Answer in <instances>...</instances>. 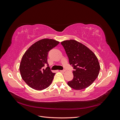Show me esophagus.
<instances>
[{
	"instance_id": "34e87169",
	"label": "esophagus",
	"mask_w": 120,
	"mask_h": 120,
	"mask_svg": "<svg viewBox=\"0 0 120 120\" xmlns=\"http://www.w3.org/2000/svg\"><path fill=\"white\" fill-rule=\"evenodd\" d=\"M60 72H64V71H66V70H60Z\"/></svg>"
}]
</instances>
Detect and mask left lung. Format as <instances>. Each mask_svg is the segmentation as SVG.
<instances>
[{"label":"left lung","instance_id":"obj_1","mask_svg":"<svg viewBox=\"0 0 120 120\" xmlns=\"http://www.w3.org/2000/svg\"><path fill=\"white\" fill-rule=\"evenodd\" d=\"M74 70V78L68 85L76 90L88 88L97 78L100 66L94 52L82 43L75 40L61 42Z\"/></svg>","mask_w":120,"mask_h":120}]
</instances>
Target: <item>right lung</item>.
Masks as SVG:
<instances>
[{
	"label": "right lung",
	"instance_id": "right-lung-1",
	"mask_svg": "<svg viewBox=\"0 0 120 120\" xmlns=\"http://www.w3.org/2000/svg\"><path fill=\"white\" fill-rule=\"evenodd\" d=\"M60 42L52 39H43L36 42L25 52L19 71L23 80L36 90L45 89L51 84L54 75L48 63L49 52ZM46 65L45 69L43 67Z\"/></svg>",
	"mask_w": 120,
	"mask_h": 120
}]
</instances>
